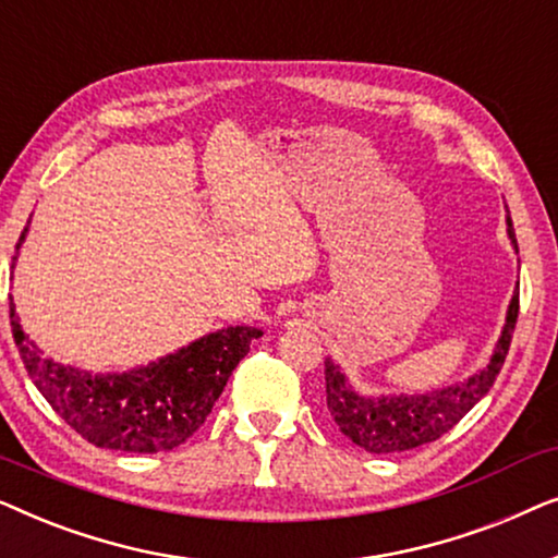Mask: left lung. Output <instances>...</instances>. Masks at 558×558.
Instances as JSON below:
<instances>
[{
  "label": "left lung",
  "instance_id": "obj_1",
  "mask_svg": "<svg viewBox=\"0 0 558 558\" xmlns=\"http://www.w3.org/2000/svg\"><path fill=\"white\" fill-rule=\"evenodd\" d=\"M508 239L518 251L513 220L506 216ZM518 319V292H513L506 312L500 338L495 342L490 361L460 384L434 388L426 393H401V396H363L350 384L345 373L332 357H325V391L327 411L332 422L340 426L350 441L373 454H393L407 449L422 447L426 441L439 439L447 434L498 378L506 363L510 338H513Z\"/></svg>",
  "mask_w": 558,
  "mask_h": 558
}]
</instances>
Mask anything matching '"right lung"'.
Listing matches in <instances>:
<instances>
[{"label": "right lung", "instance_id": "1", "mask_svg": "<svg viewBox=\"0 0 558 558\" xmlns=\"http://www.w3.org/2000/svg\"><path fill=\"white\" fill-rule=\"evenodd\" d=\"M25 235L27 226L17 251ZM10 319L27 376L52 411L90 445L136 454L167 452L193 437L251 340L264 335L248 325L223 327L132 371L90 373L43 355L22 330L14 302Z\"/></svg>", "mask_w": 558, "mask_h": 558}]
</instances>
